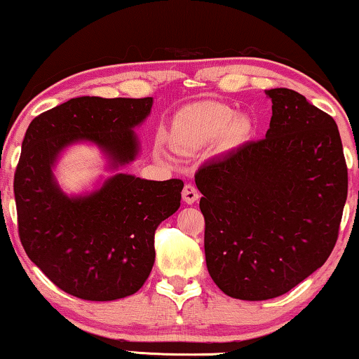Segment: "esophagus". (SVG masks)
<instances>
[{
    "label": "esophagus",
    "mask_w": 359,
    "mask_h": 359,
    "mask_svg": "<svg viewBox=\"0 0 359 359\" xmlns=\"http://www.w3.org/2000/svg\"><path fill=\"white\" fill-rule=\"evenodd\" d=\"M182 198H184L187 205L195 203V201L200 198V194H198V190H196V187L191 184H187L184 187V190H182Z\"/></svg>",
    "instance_id": "esophagus-1"
}]
</instances>
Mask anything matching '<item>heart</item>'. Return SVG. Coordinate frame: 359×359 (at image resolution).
Segmentation results:
<instances>
[{"instance_id": "b5f03b06", "label": "heart", "mask_w": 359, "mask_h": 359, "mask_svg": "<svg viewBox=\"0 0 359 359\" xmlns=\"http://www.w3.org/2000/svg\"><path fill=\"white\" fill-rule=\"evenodd\" d=\"M254 125L245 115H236L229 104L221 100H200L182 107L170 123V143L182 153L218 143L236 148L250 138Z\"/></svg>"}]
</instances>
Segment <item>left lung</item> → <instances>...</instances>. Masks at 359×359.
<instances>
[{"label":"left lung","instance_id":"obj_1","mask_svg":"<svg viewBox=\"0 0 359 359\" xmlns=\"http://www.w3.org/2000/svg\"><path fill=\"white\" fill-rule=\"evenodd\" d=\"M266 95L265 138L195 174L210 276L224 294L244 301L285 294L325 264L348 195L335 120L296 90Z\"/></svg>","mask_w":359,"mask_h":359}]
</instances>
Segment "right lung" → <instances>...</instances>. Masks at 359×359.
Wrapping results in <instances>:
<instances>
[{"label":"right lung","instance_id":"add662e5","mask_svg":"<svg viewBox=\"0 0 359 359\" xmlns=\"http://www.w3.org/2000/svg\"><path fill=\"white\" fill-rule=\"evenodd\" d=\"M153 97H76L30 122L14 174L18 228L26 254L60 290L86 301L135 294L154 265V232L180 206L184 182L115 174L89 195L68 196L52 168L67 146L90 141L110 169L135 161L133 128Z\"/></svg>","mask_w":359,"mask_h":359}]
</instances>
